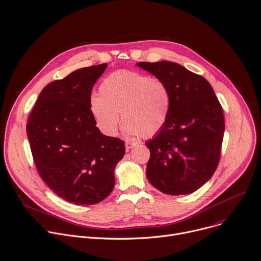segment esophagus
<instances>
[{
	"label": "esophagus",
	"mask_w": 261,
	"mask_h": 261,
	"mask_svg": "<svg viewBox=\"0 0 261 261\" xmlns=\"http://www.w3.org/2000/svg\"><path fill=\"white\" fill-rule=\"evenodd\" d=\"M136 145H137V143H135V142H130V141H126L125 142V148H126V150H129V149L134 148Z\"/></svg>",
	"instance_id": "obj_1"
}]
</instances>
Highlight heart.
I'll return each mask as SVG.
<instances>
[{
  "mask_svg": "<svg viewBox=\"0 0 261 261\" xmlns=\"http://www.w3.org/2000/svg\"><path fill=\"white\" fill-rule=\"evenodd\" d=\"M170 107L171 94L164 81L128 70L106 76L99 96H91L89 102L97 126L107 136L117 133L121 113L126 135L152 137L166 124Z\"/></svg>",
  "mask_w": 261,
  "mask_h": 261,
  "instance_id": "1",
  "label": "heart"
}]
</instances>
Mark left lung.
Wrapping results in <instances>:
<instances>
[{"instance_id":"1","label":"left lung","mask_w":261,"mask_h":261,"mask_svg":"<svg viewBox=\"0 0 261 261\" xmlns=\"http://www.w3.org/2000/svg\"><path fill=\"white\" fill-rule=\"evenodd\" d=\"M137 66L164 81L171 94L166 124L146 142L147 179L168 195L191 194L206 184L218 167L225 130L222 107L203 76L177 63Z\"/></svg>"}]
</instances>
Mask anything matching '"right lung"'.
<instances>
[{"mask_svg": "<svg viewBox=\"0 0 261 261\" xmlns=\"http://www.w3.org/2000/svg\"><path fill=\"white\" fill-rule=\"evenodd\" d=\"M108 64L77 69L45 86L32 110L27 135L39 175L60 198L91 205L114 189L124 142L101 134L89 102Z\"/></svg>", "mask_w": 261, "mask_h": 261, "instance_id": "1", "label": "right lung"}]
</instances>
